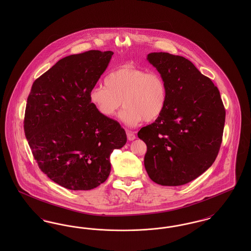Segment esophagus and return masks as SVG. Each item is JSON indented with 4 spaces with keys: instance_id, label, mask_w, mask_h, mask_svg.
Returning a JSON list of instances; mask_svg holds the SVG:
<instances>
[{
    "instance_id": "obj_1",
    "label": "esophagus",
    "mask_w": 251,
    "mask_h": 251,
    "mask_svg": "<svg viewBox=\"0 0 251 251\" xmlns=\"http://www.w3.org/2000/svg\"><path fill=\"white\" fill-rule=\"evenodd\" d=\"M126 133H127V138H128V140H130V141H132V140H134L135 138H136V136H135V134H134V132L131 131H126Z\"/></svg>"
}]
</instances>
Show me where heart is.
<instances>
[{
    "mask_svg": "<svg viewBox=\"0 0 251 251\" xmlns=\"http://www.w3.org/2000/svg\"><path fill=\"white\" fill-rule=\"evenodd\" d=\"M104 85H96L89 92V100L103 117L114 118L122 105L120 118L128 126L159 119L167 106V85L163 76L131 66L110 72Z\"/></svg>",
    "mask_w": 251,
    "mask_h": 251,
    "instance_id": "1",
    "label": "heart"
}]
</instances>
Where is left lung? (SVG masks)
<instances>
[{
	"mask_svg": "<svg viewBox=\"0 0 251 251\" xmlns=\"http://www.w3.org/2000/svg\"><path fill=\"white\" fill-rule=\"evenodd\" d=\"M149 62L167 85V106L137 135L147 145L144 165L154 182L178 186L213 165L222 143L226 111L218 88L191 61L151 52Z\"/></svg>",
	"mask_w": 251,
	"mask_h": 251,
	"instance_id": "1",
	"label": "left lung"
}]
</instances>
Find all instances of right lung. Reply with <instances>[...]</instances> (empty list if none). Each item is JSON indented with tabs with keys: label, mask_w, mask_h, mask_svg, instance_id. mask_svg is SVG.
<instances>
[{
	"label": "right lung",
	"mask_w": 251,
	"mask_h": 251,
	"mask_svg": "<svg viewBox=\"0 0 251 251\" xmlns=\"http://www.w3.org/2000/svg\"><path fill=\"white\" fill-rule=\"evenodd\" d=\"M113 51L88 50L59 60L37 78L27 99L24 132L41 171L71 190H90L107 179L110 155L127 136L101 116L89 92Z\"/></svg>",
	"instance_id": "obj_1"
}]
</instances>
